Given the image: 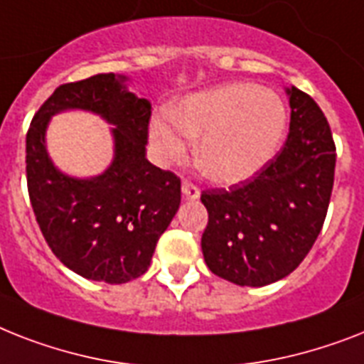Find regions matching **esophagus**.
Here are the masks:
<instances>
[{
	"instance_id": "esophagus-1",
	"label": "esophagus",
	"mask_w": 364,
	"mask_h": 364,
	"mask_svg": "<svg viewBox=\"0 0 364 364\" xmlns=\"http://www.w3.org/2000/svg\"><path fill=\"white\" fill-rule=\"evenodd\" d=\"M181 191H183V196L187 198V200H198V198H200V188L191 181H183Z\"/></svg>"
}]
</instances>
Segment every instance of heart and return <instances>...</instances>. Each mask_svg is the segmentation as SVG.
Returning <instances> with one entry per match:
<instances>
[{"label":"heart","mask_w":364,"mask_h":364,"mask_svg":"<svg viewBox=\"0 0 364 364\" xmlns=\"http://www.w3.org/2000/svg\"><path fill=\"white\" fill-rule=\"evenodd\" d=\"M149 125L153 151L164 164L181 162L184 140H198L196 166L209 181L237 185L273 161L288 129L284 100L250 82L198 91L168 106Z\"/></svg>","instance_id":"obj_1"}]
</instances>
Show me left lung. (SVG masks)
<instances>
[{"label":"left lung","mask_w":364,"mask_h":364,"mask_svg":"<svg viewBox=\"0 0 364 364\" xmlns=\"http://www.w3.org/2000/svg\"><path fill=\"white\" fill-rule=\"evenodd\" d=\"M289 134L259 173L228 191H203L209 213L203 259L237 286H267L288 277L318 239L335 181V141L314 99L286 87Z\"/></svg>","instance_id":"obj_1"}]
</instances>
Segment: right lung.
<instances>
[{"mask_svg":"<svg viewBox=\"0 0 364 364\" xmlns=\"http://www.w3.org/2000/svg\"><path fill=\"white\" fill-rule=\"evenodd\" d=\"M127 84V76L108 73L59 85L26 136L29 200L46 243L70 271L108 284L146 273L181 203V181L146 156L151 102ZM69 109L90 111L112 125L114 156L105 173L69 176L49 159V121Z\"/></svg>","mask_w":364,"mask_h":364,"instance_id":"add662e5","label":"right lung"}]
</instances>
